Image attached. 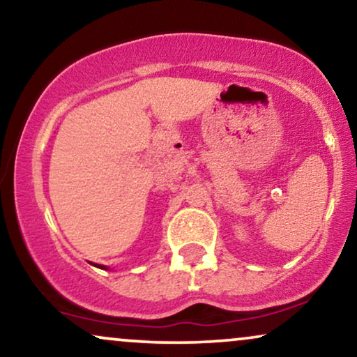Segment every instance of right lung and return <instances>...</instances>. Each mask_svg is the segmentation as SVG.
<instances>
[{
    "label": "right lung",
    "instance_id": "add662e5",
    "mask_svg": "<svg viewBox=\"0 0 357 357\" xmlns=\"http://www.w3.org/2000/svg\"><path fill=\"white\" fill-rule=\"evenodd\" d=\"M91 264H93V266H98V268H101V269H107L106 266H102V264H96V263H91Z\"/></svg>",
    "mask_w": 357,
    "mask_h": 357
}]
</instances>
